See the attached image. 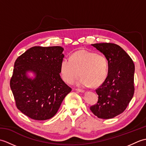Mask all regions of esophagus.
I'll return each mask as SVG.
<instances>
[{"label":"esophagus","instance_id":"esophagus-1","mask_svg":"<svg viewBox=\"0 0 146 146\" xmlns=\"http://www.w3.org/2000/svg\"><path fill=\"white\" fill-rule=\"evenodd\" d=\"M75 90L77 91V92H82V93H83L85 92V90H82V89H79V88H76Z\"/></svg>","mask_w":146,"mask_h":146}]
</instances>
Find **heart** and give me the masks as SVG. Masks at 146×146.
I'll use <instances>...</instances> for the list:
<instances>
[{"instance_id":"heart-1","label":"heart","mask_w":146,"mask_h":146,"mask_svg":"<svg viewBox=\"0 0 146 146\" xmlns=\"http://www.w3.org/2000/svg\"><path fill=\"white\" fill-rule=\"evenodd\" d=\"M82 75L77 82L80 86H98L106 80L108 73V64L106 57L102 54L82 49L76 51L70 58H64L60 64V74L63 81L73 84Z\"/></svg>"}]
</instances>
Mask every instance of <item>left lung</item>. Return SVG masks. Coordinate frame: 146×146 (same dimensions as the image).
I'll use <instances>...</instances> for the list:
<instances>
[{"label":"left lung","mask_w":146,"mask_h":146,"mask_svg":"<svg viewBox=\"0 0 146 146\" xmlns=\"http://www.w3.org/2000/svg\"><path fill=\"white\" fill-rule=\"evenodd\" d=\"M92 46L106 57L108 73L106 80L96 90L98 102L90 109L100 119H112L126 109L134 95L135 66L131 58L119 45L104 42Z\"/></svg>","instance_id":"left-lung-1"}]
</instances>
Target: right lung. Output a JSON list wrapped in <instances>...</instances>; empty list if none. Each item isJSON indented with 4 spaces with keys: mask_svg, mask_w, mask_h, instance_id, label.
Wrapping results in <instances>:
<instances>
[{
    "mask_svg": "<svg viewBox=\"0 0 146 146\" xmlns=\"http://www.w3.org/2000/svg\"><path fill=\"white\" fill-rule=\"evenodd\" d=\"M63 50L61 46H34L15 61L11 88L17 108L31 119L54 117L71 91L60 75ZM29 71L35 75L33 79L27 75Z\"/></svg>",
    "mask_w": 146,
    "mask_h": 146,
    "instance_id": "right-lung-1",
    "label": "right lung"
}]
</instances>
